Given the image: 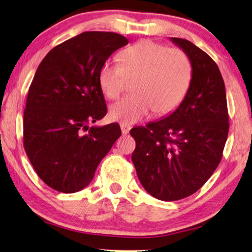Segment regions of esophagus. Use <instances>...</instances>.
I'll return each mask as SVG.
<instances>
[{"instance_id": "34e87169", "label": "esophagus", "mask_w": 252, "mask_h": 252, "mask_svg": "<svg viewBox=\"0 0 252 252\" xmlns=\"http://www.w3.org/2000/svg\"><path fill=\"white\" fill-rule=\"evenodd\" d=\"M121 129H122V133H123V135H127V134L129 133L130 126H128V125H125V124H121Z\"/></svg>"}]
</instances>
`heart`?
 Instances as JSON below:
<instances>
[{
    "mask_svg": "<svg viewBox=\"0 0 252 252\" xmlns=\"http://www.w3.org/2000/svg\"><path fill=\"white\" fill-rule=\"evenodd\" d=\"M121 64L107 60L98 72L99 86L108 98H116L125 78H136L134 94L123 97L109 108V118L131 125L152 111L165 115L183 100L192 79V65L184 51L152 40H143L121 52Z\"/></svg>",
    "mask_w": 252,
    "mask_h": 252,
    "instance_id": "1",
    "label": "heart"
}]
</instances>
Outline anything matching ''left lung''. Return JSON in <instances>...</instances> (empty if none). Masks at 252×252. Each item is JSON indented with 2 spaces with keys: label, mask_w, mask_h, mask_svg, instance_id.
<instances>
[{
  "label": "left lung",
  "mask_w": 252,
  "mask_h": 252,
  "mask_svg": "<svg viewBox=\"0 0 252 252\" xmlns=\"http://www.w3.org/2000/svg\"><path fill=\"white\" fill-rule=\"evenodd\" d=\"M170 40L191 61L188 93L170 115L130 130L138 179L162 201L184 199L203 187L220 163L229 133L224 81L217 63L189 41Z\"/></svg>",
  "instance_id": "1"
}]
</instances>
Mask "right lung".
<instances>
[{
    "label": "right lung",
    "mask_w": 252,
    "mask_h": 252,
    "mask_svg": "<svg viewBox=\"0 0 252 252\" xmlns=\"http://www.w3.org/2000/svg\"><path fill=\"white\" fill-rule=\"evenodd\" d=\"M127 43L117 33L84 32L53 48L36 69L24 109V150L36 174L53 189H85L122 135L117 123L88 124L107 114L99 69Z\"/></svg>",
    "instance_id": "1"
}]
</instances>
